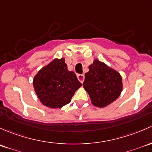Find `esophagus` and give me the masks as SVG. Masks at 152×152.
Returning <instances> with one entry per match:
<instances>
[{
    "instance_id": "esophagus-1",
    "label": "esophagus",
    "mask_w": 152,
    "mask_h": 152,
    "mask_svg": "<svg viewBox=\"0 0 152 152\" xmlns=\"http://www.w3.org/2000/svg\"><path fill=\"white\" fill-rule=\"evenodd\" d=\"M77 78H78V80H80V82L81 83H83L84 81V78H85V77H84L83 75L80 74V75H77Z\"/></svg>"
}]
</instances>
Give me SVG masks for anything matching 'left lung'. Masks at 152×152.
Returning a JSON list of instances; mask_svg holds the SVG:
<instances>
[{
	"instance_id": "1",
	"label": "left lung",
	"mask_w": 152,
	"mask_h": 152,
	"mask_svg": "<svg viewBox=\"0 0 152 152\" xmlns=\"http://www.w3.org/2000/svg\"><path fill=\"white\" fill-rule=\"evenodd\" d=\"M83 86L90 96L91 104L105 107L118 98L123 90L122 77L104 62L94 59L88 66Z\"/></svg>"
}]
</instances>
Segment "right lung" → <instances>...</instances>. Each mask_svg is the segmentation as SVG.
Returning a JSON list of instances; mask_svg holds the SVG:
<instances>
[{
    "mask_svg": "<svg viewBox=\"0 0 152 152\" xmlns=\"http://www.w3.org/2000/svg\"><path fill=\"white\" fill-rule=\"evenodd\" d=\"M33 86L43 105L50 108H61L71 102L82 84L75 73L68 70L64 58H56L36 74Z\"/></svg>",
    "mask_w": 152,
    "mask_h": 152,
    "instance_id": "1",
    "label": "right lung"
}]
</instances>
